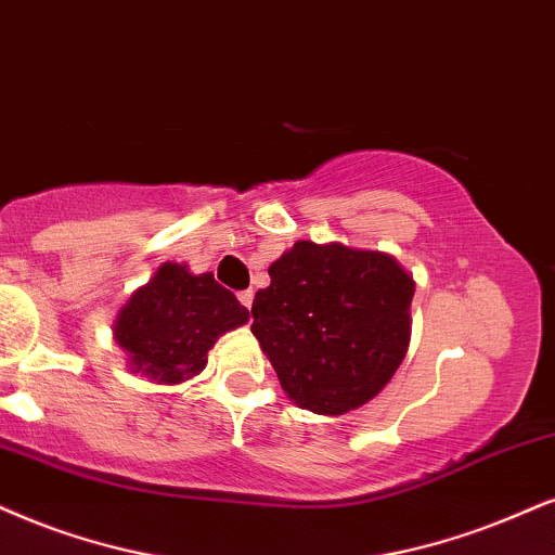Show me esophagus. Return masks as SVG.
<instances>
[{
    "label": "esophagus",
    "instance_id": "1",
    "mask_svg": "<svg viewBox=\"0 0 555 555\" xmlns=\"http://www.w3.org/2000/svg\"><path fill=\"white\" fill-rule=\"evenodd\" d=\"M238 300H242V306H246V309H249L251 300H255V293H251V291H242V293H238Z\"/></svg>",
    "mask_w": 555,
    "mask_h": 555
}]
</instances>
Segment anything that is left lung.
Instances as JSON below:
<instances>
[{
	"label": "left lung",
	"instance_id": "1",
	"mask_svg": "<svg viewBox=\"0 0 555 555\" xmlns=\"http://www.w3.org/2000/svg\"><path fill=\"white\" fill-rule=\"evenodd\" d=\"M267 272L251 334L285 396L324 416L375 399L406 358L414 278L386 251L304 238Z\"/></svg>",
	"mask_w": 555,
	"mask_h": 555
}]
</instances>
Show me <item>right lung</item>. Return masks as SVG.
Masks as SVG:
<instances>
[{
    "instance_id": "obj_1",
    "label": "right lung",
    "mask_w": 555,
    "mask_h": 555,
    "mask_svg": "<svg viewBox=\"0 0 555 555\" xmlns=\"http://www.w3.org/2000/svg\"><path fill=\"white\" fill-rule=\"evenodd\" d=\"M246 321L249 311L216 283L214 272L195 275L184 262H164L122 304L113 339L126 352L131 373L177 386L203 371L218 337Z\"/></svg>"
}]
</instances>
